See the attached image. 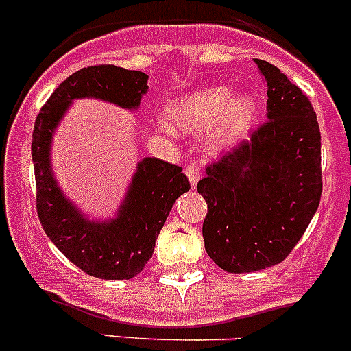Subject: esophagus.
I'll use <instances>...</instances> for the list:
<instances>
[{
  "label": "esophagus",
  "mask_w": 351,
  "mask_h": 351,
  "mask_svg": "<svg viewBox=\"0 0 351 351\" xmlns=\"http://www.w3.org/2000/svg\"><path fill=\"white\" fill-rule=\"evenodd\" d=\"M184 172H186L187 179H189L191 186L196 187L197 180H199V169L196 167V165H187L186 169H184Z\"/></svg>",
  "instance_id": "1"
}]
</instances>
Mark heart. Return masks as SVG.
Returning <instances> with one entry per match:
<instances>
[{
	"label": "heart",
	"mask_w": 351,
	"mask_h": 351,
	"mask_svg": "<svg viewBox=\"0 0 351 351\" xmlns=\"http://www.w3.org/2000/svg\"><path fill=\"white\" fill-rule=\"evenodd\" d=\"M255 110V99L252 96L231 97L228 88L215 86L174 101L169 106L167 114L172 126L182 132L201 133L218 123L219 132L231 135L250 125Z\"/></svg>",
	"instance_id": "1"
}]
</instances>
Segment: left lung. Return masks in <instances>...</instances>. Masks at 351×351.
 <instances>
[{
  "mask_svg": "<svg viewBox=\"0 0 351 351\" xmlns=\"http://www.w3.org/2000/svg\"><path fill=\"white\" fill-rule=\"evenodd\" d=\"M267 82V118L206 167L204 248L230 274L256 272L291 254L321 199V133L308 96L284 72L255 60Z\"/></svg>",
  "mask_w": 351,
  "mask_h": 351,
  "instance_id": "left-lung-1",
  "label": "left lung"
}]
</instances>
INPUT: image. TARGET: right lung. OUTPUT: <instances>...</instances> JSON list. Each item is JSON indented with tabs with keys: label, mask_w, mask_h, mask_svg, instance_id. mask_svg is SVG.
<instances>
[{
	"label": "right lung",
	"mask_w": 351,
	"mask_h": 351,
	"mask_svg": "<svg viewBox=\"0 0 351 351\" xmlns=\"http://www.w3.org/2000/svg\"><path fill=\"white\" fill-rule=\"evenodd\" d=\"M149 75L117 66H93L69 75L35 120L32 160L37 184V213L52 243L82 272L97 279L138 276L154 254L155 240L180 194L191 189L182 167L155 157L136 164L117 216L91 219L60 189L52 171L53 133L75 99L106 101L136 110L149 91Z\"/></svg>",
	"instance_id": "obj_1"
}]
</instances>
